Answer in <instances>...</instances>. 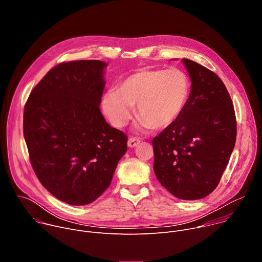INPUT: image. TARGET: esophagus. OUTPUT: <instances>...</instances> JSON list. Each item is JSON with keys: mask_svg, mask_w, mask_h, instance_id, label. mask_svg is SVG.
Segmentation results:
<instances>
[{"mask_svg": "<svg viewBox=\"0 0 262 262\" xmlns=\"http://www.w3.org/2000/svg\"><path fill=\"white\" fill-rule=\"evenodd\" d=\"M140 143V139L139 138H136V137H132L128 139V142H127V145L129 148H134L136 147L138 144Z\"/></svg>", "mask_w": 262, "mask_h": 262, "instance_id": "1", "label": "esophagus"}]
</instances>
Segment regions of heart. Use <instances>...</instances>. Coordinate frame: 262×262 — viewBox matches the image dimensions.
<instances>
[{"instance_id": "heart-1", "label": "heart", "mask_w": 262, "mask_h": 262, "mask_svg": "<svg viewBox=\"0 0 262 262\" xmlns=\"http://www.w3.org/2000/svg\"><path fill=\"white\" fill-rule=\"evenodd\" d=\"M189 93L190 81L178 68L140 69L103 94L101 108L112 124L123 127L136 105L139 127L162 129L180 116Z\"/></svg>"}]
</instances>
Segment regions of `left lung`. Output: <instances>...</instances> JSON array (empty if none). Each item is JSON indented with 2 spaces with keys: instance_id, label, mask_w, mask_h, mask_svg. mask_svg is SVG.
Segmentation results:
<instances>
[{
  "instance_id": "obj_1",
  "label": "left lung",
  "mask_w": 262,
  "mask_h": 262,
  "mask_svg": "<svg viewBox=\"0 0 262 262\" xmlns=\"http://www.w3.org/2000/svg\"><path fill=\"white\" fill-rule=\"evenodd\" d=\"M190 76V96L180 116L152 141L158 180L175 197L197 200L217 186L235 145L230 95L214 72L181 59Z\"/></svg>"
}]
</instances>
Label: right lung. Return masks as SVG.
Here are the masks:
<instances>
[{
	"label": "right lung",
	"instance_id": "1",
	"mask_svg": "<svg viewBox=\"0 0 262 262\" xmlns=\"http://www.w3.org/2000/svg\"><path fill=\"white\" fill-rule=\"evenodd\" d=\"M106 63L65 62L32 90L24 111L31 165L45 188L70 205L96 200L127 150V137L99 110Z\"/></svg>",
	"mask_w": 262,
	"mask_h": 262
}]
</instances>
